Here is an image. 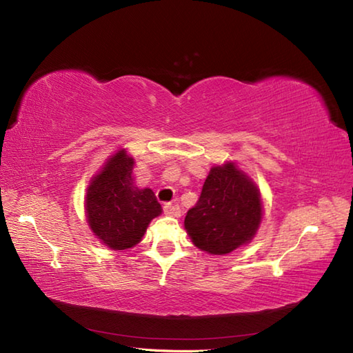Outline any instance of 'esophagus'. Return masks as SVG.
Returning a JSON list of instances; mask_svg holds the SVG:
<instances>
[{"instance_id":"obj_1","label":"esophagus","mask_w":353,"mask_h":353,"mask_svg":"<svg viewBox=\"0 0 353 353\" xmlns=\"http://www.w3.org/2000/svg\"><path fill=\"white\" fill-rule=\"evenodd\" d=\"M163 211H165V214H168V216H172V217L181 216V206H179V205L167 203L163 206Z\"/></svg>"}]
</instances>
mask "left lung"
Here are the masks:
<instances>
[{
    "label": "left lung",
    "mask_w": 353,
    "mask_h": 353,
    "mask_svg": "<svg viewBox=\"0 0 353 353\" xmlns=\"http://www.w3.org/2000/svg\"><path fill=\"white\" fill-rule=\"evenodd\" d=\"M263 219L259 186L234 162L216 165L203 183L185 230L194 246L211 255H226L250 243Z\"/></svg>",
    "instance_id": "obj_1"
}]
</instances>
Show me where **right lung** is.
I'll return each instance as SVG.
<instances>
[{"mask_svg":"<svg viewBox=\"0 0 353 353\" xmlns=\"http://www.w3.org/2000/svg\"><path fill=\"white\" fill-rule=\"evenodd\" d=\"M133 168L134 159L122 148L107 159L87 186V223L93 236L114 251L136 246L151 220L162 214L153 190L136 186Z\"/></svg>","mask_w":353,"mask_h":353,"instance_id":"add662e5","label":"right lung"}]
</instances>
